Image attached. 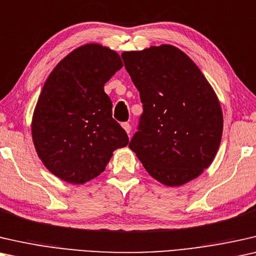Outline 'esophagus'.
Here are the masks:
<instances>
[{
  "instance_id": "esophagus-1",
  "label": "esophagus",
  "mask_w": 256,
  "mask_h": 256,
  "mask_svg": "<svg viewBox=\"0 0 256 256\" xmlns=\"http://www.w3.org/2000/svg\"><path fill=\"white\" fill-rule=\"evenodd\" d=\"M122 126H123V128L128 133L131 132V125H130V123H128V122H125V123L122 124Z\"/></svg>"
}]
</instances>
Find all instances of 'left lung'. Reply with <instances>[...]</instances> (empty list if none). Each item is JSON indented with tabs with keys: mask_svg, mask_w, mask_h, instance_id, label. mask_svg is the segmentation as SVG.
Returning <instances> with one entry per match:
<instances>
[{
	"mask_svg": "<svg viewBox=\"0 0 256 256\" xmlns=\"http://www.w3.org/2000/svg\"><path fill=\"white\" fill-rule=\"evenodd\" d=\"M122 59L144 109L128 147L166 186L197 178L211 164L222 133L220 104L210 84L172 45L124 52Z\"/></svg>",
	"mask_w": 256,
	"mask_h": 256,
	"instance_id": "obj_1",
	"label": "left lung"
}]
</instances>
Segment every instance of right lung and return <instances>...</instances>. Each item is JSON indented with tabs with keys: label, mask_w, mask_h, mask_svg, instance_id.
Segmentation results:
<instances>
[{
	"label": "right lung",
	"mask_w": 256,
	"mask_h": 256,
	"mask_svg": "<svg viewBox=\"0 0 256 256\" xmlns=\"http://www.w3.org/2000/svg\"><path fill=\"white\" fill-rule=\"evenodd\" d=\"M122 67L116 52L88 44L61 60L46 80L32 118V138L45 167L64 181H90L104 172L114 150L128 144L104 92Z\"/></svg>",
	"instance_id": "obj_1"
}]
</instances>
